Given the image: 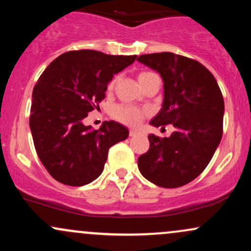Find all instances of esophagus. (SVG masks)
Listing matches in <instances>:
<instances>
[{"instance_id": "34e87169", "label": "esophagus", "mask_w": 251, "mask_h": 251, "mask_svg": "<svg viewBox=\"0 0 251 251\" xmlns=\"http://www.w3.org/2000/svg\"><path fill=\"white\" fill-rule=\"evenodd\" d=\"M137 134H139V131H137V129H129V135H131V137H135V135Z\"/></svg>"}]
</instances>
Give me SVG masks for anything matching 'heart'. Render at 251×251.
I'll return each mask as SVG.
<instances>
[{
    "instance_id": "heart-1",
    "label": "heart",
    "mask_w": 251,
    "mask_h": 251,
    "mask_svg": "<svg viewBox=\"0 0 251 251\" xmlns=\"http://www.w3.org/2000/svg\"><path fill=\"white\" fill-rule=\"evenodd\" d=\"M151 72H142V73L138 75V80L142 81L143 79L148 77L149 75H151ZM117 82V77H113L108 83V91H112ZM148 112L145 109H142L137 106H132V105H127V103H120V105L114 106L113 109H112V117L114 119L118 120V122L126 124V125L129 126H135L138 125L140 122L143 120V118Z\"/></svg>"
}]
</instances>
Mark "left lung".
<instances>
[{
    "label": "left lung",
    "mask_w": 251,
    "mask_h": 251,
    "mask_svg": "<svg viewBox=\"0 0 251 251\" xmlns=\"http://www.w3.org/2000/svg\"><path fill=\"white\" fill-rule=\"evenodd\" d=\"M138 61L164 81L163 107L151 125L172 124L169 138L149 135L150 149L138 158L146 179L162 188H179L208 166L223 134L224 100L215 76L201 62L178 54H145Z\"/></svg>",
    "instance_id": "8db88e82"
}]
</instances>
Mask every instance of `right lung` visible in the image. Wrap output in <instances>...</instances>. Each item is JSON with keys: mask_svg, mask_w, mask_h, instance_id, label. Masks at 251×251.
Here are the masks:
<instances>
[{"mask_svg": "<svg viewBox=\"0 0 251 251\" xmlns=\"http://www.w3.org/2000/svg\"><path fill=\"white\" fill-rule=\"evenodd\" d=\"M137 55L66 51L43 71L33 89L29 126L40 160L54 179L82 186L101 175L108 150L128 137V129L105 122L99 129L83 119L105 99L114 74Z\"/></svg>", "mask_w": 251, "mask_h": 251, "instance_id": "right-lung-1", "label": "right lung"}]
</instances>
